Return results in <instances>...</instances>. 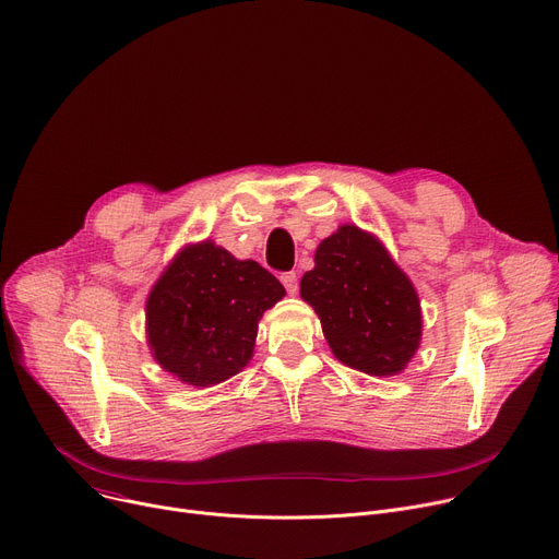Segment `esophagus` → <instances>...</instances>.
Wrapping results in <instances>:
<instances>
[{"label": "esophagus", "mask_w": 559, "mask_h": 559, "mask_svg": "<svg viewBox=\"0 0 559 559\" xmlns=\"http://www.w3.org/2000/svg\"><path fill=\"white\" fill-rule=\"evenodd\" d=\"M280 280H282L284 288L288 290V295H295V293H297L299 284H297V273H295V271H288V273H284Z\"/></svg>", "instance_id": "1"}]
</instances>
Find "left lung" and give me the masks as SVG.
<instances>
[{
	"label": "left lung",
	"mask_w": 559,
	"mask_h": 559,
	"mask_svg": "<svg viewBox=\"0 0 559 559\" xmlns=\"http://www.w3.org/2000/svg\"><path fill=\"white\" fill-rule=\"evenodd\" d=\"M299 293L316 309L335 358L371 376L405 369L418 349L420 305L382 243L342 226L316 250Z\"/></svg>",
	"instance_id": "8db88e82"
}]
</instances>
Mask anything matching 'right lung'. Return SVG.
<instances>
[{
	"label": "right lung",
	"instance_id": "1",
	"mask_svg": "<svg viewBox=\"0 0 559 559\" xmlns=\"http://www.w3.org/2000/svg\"><path fill=\"white\" fill-rule=\"evenodd\" d=\"M284 293L264 266L212 241L186 248L147 297L156 362L197 388L235 376L252 356L257 322Z\"/></svg>",
	"mask_w": 559,
	"mask_h": 559
}]
</instances>
